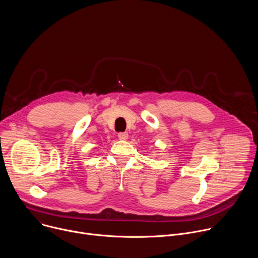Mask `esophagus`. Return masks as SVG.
<instances>
[{
	"instance_id": "34e87169",
	"label": "esophagus",
	"mask_w": 258,
	"mask_h": 258,
	"mask_svg": "<svg viewBox=\"0 0 258 258\" xmlns=\"http://www.w3.org/2000/svg\"><path fill=\"white\" fill-rule=\"evenodd\" d=\"M118 138H119V140H121V141H125L127 138H128V134L127 133H119L118 134Z\"/></svg>"
}]
</instances>
